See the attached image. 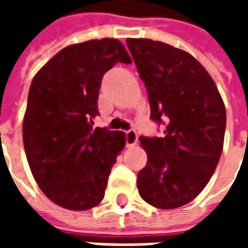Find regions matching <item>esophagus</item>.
<instances>
[{
	"instance_id": "obj_1",
	"label": "esophagus",
	"mask_w": 248,
	"mask_h": 248,
	"mask_svg": "<svg viewBox=\"0 0 248 248\" xmlns=\"http://www.w3.org/2000/svg\"><path fill=\"white\" fill-rule=\"evenodd\" d=\"M137 142H138V135H137V131L134 129L129 130V131H126V145L131 147V146L137 145Z\"/></svg>"
}]
</instances>
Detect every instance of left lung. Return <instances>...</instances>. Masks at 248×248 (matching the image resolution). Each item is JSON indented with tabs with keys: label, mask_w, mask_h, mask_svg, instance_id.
I'll return each mask as SVG.
<instances>
[{
	"label": "left lung",
	"mask_w": 248,
	"mask_h": 248,
	"mask_svg": "<svg viewBox=\"0 0 248 248\" xmlns=\"http://www.w3.org/2000/svg\"><path fill=\"white\" fill-rule=\"evenodd\" d=\"M149 94L150 118L163 137H140L147 153L137 177L142 199L163 210L199 195L223 150L226 108L207 70L187 51L159 41L127 38Z\"/></svg>",
	"instance_id": "1"
}]
</instances>
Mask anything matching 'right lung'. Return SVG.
<instances>
[{
  "mask_svg": "<svg viewBox=\"0 0 248 248\" xmlns=\"http://www.w3.org/2000/svg\"><path fill=\"white\" fill-rule=\"evenodd\" d=\"M131 58L114 38L58 51L30 85L22 124L26 158L42 192L61 207L82 211L105 195L124 133L93 129L103 74Z\"/></svg>",
  "mask_w": 248,
  "mask_h": 248,
  "instance_id": "1",
  "label": "right lung"
}]
</instances>
